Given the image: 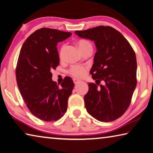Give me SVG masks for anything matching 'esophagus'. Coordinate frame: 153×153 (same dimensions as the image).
Instances as JSON below:
<instances>
[{"instance_id": "esophagus-1", "label": "esophagus", "mask_w": 153, "mask_h": 153, "mask_svg": "<svg viewBox=\"0 0 153 153\" xmlns=\"http://www.w3.org/2000/svg\"><path fill=\"white\" fill-rule=\"evenodd\" d=\"M74 82L75 84H77L79 83V79H74Z\"/></svg>"}]
</instances>
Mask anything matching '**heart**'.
Listing matches in <instances>:
<instances>
[{
	"label": "heart",
	"mask_w": 153,
	"mask_h": 153,
	"mask_svg": "<svg viewBox=\"0 0 153 153\" xmlns=\"http://www.w3.org/2000/svg\"><path fill=\"white\" fill-rule=\"evenodd\" d=\"M77 47L79 48V50L82 52L88 48H92V45L91 43H90L88 41L82 39L78 41V42L77 43ZM65 50V45H62V47L60 48V52L59 55L60 57H62L63 56V54ZM87 70H88V67L86 66V65H73L70 69H69V74L75 78H82V77H84L85 76Z\"/></svg>",
	"instance_id": "1"
}]
</instances>
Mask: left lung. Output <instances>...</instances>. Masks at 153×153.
<instances>
[{
	"label": "left lung",
	"mask_w": 153,
	"mask_h": 153,
	"mask_svg": "<svg viewBox=\"0 0 153 153\" xmlns=\"http://www.w3.org/2000/svg\"><path fill=\"white\" fill-rule=\"evenodd\" d=\"M75 33L94 41L97 47L90 72L97 84H88L84 98L86 110L101 122L118 119L129 108L136 86L134 50L124 36L111 26H99ZM101 81L104 84L98 87Z\"/></svg>",
	"instance_id": "1"
}]
</instances>
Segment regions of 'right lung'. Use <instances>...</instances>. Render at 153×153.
I'll list each match as a JSON object with an SVG mask.
<instances>
[{"mask_svg": "<svg viewBox=\"0 0 153 153\" xmlns=\"http://www.w3.org/2000/svg\"><path fill=\"white\" fill-rule=\"evenodd\" d=\"M71 33L42 28L35 30L23 43L17 62L16 76L19 90L31 113L50 122L63 116L74 83L65 77L59 86L52 81L51 70L60 63L57 43Z\"/></svg>", "mask_w": 153, "mask_h": 153, "instance_id": "add662e5", "label": "right lung"}]
</instances>
